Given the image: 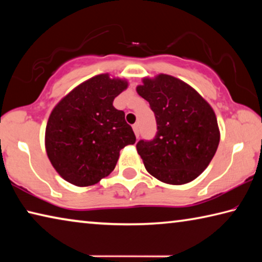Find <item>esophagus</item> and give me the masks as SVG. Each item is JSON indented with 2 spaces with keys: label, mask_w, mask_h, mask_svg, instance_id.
Masks as SVG:
<instances>
[{
  "label": "esophagus",
  "mask_w": 262,
  "mask_h": 262,
  "mask_svg": "<svg viewBox=\"0 0 262 262\" xmlns=\"http://www.w3.org/2000/svg\"><path fill=\"white\" fill-rule=\"evenodd\" d=\"M133 129H134V133H135L136 137H139L140 136V126H139V123H135V125L133 126Z\"/></svg>",
  "instance_id": "esophagus-1"
}]
</instances>
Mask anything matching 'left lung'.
Instances as JSON below:
<instances>
[{
    "label": "left lung",
    "mask_w": 262,
    "mask_h": 262,
    "mask_svg": "<svg viewBox=\"0 0 262 262\" xmlns=\"http://www.w3.org/2000/svg\"><path fill=\"white\" fill-rule=\"evenodd\" d=\"M136 90L149 101L157 123L152 140L136 143L147 171L171 185L194 180L209 165L220 143L210 105L188 84L170 75L145 78Z\"/></svg>",
    "instance_id": "left-lung-1"
}]
</instances>
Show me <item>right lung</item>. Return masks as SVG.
Returning a JSON list of instances; mask_svg holds the SVG:
<instances>
[{"instance_id": "1", "label": "right lung", "mask_w": 262, "mask_h": 262, "mask_svg": "<svg viewBox=\"0 0 262 262\" xmlns=\"http://www.w3.org/2000/svg\"><path fill=\"white\" fill-rule=\"evenodd\" d=\"M127 82L98 75L75 88L52 111L46 126V151L68 183L90 186L114 170L119 152L136 137L125 112L113 100Z\"/></svg>"}]
</instances>
